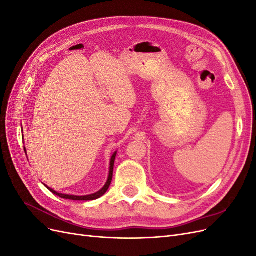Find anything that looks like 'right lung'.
I'll return each instance as SVG.
<instances>
[{"mask_svg": "<svg viewBox=\"0 0 256 256\" xmlns=\"http://www.w3.org/2000/svg\"><path fill=\"white\" fill-rule=\"evenodd\" d=\"M115 157H116V152L113 154V156L111 158V161H110V173H109V177H108V180L104 184V187L99 190L98 192L94 193V194H90V196H69V194H62V193H58L56 191H54L53 189L47 187L53 194H56L58 196L62 198H67V200H96V198H99L100 196H102L104 193L108 191V189H109L110 184H111V182H112V177H113V166H114V160H115Z\"/></svg>", "mask_w": 256, "mask_h": 256, "instance_id": "obj_1", "label": "right lung"}]
</instances>
